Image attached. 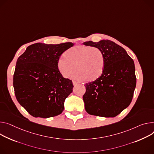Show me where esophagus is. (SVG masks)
<instances>
[{
    "label": "esophagus",
    "mask_w": 154,
    "mask_h": 154,
    "mask_svg": "<svg viewBox=\"0 0 154 154\" xmlns=\"http://www.w3.org/2000/svg\"><path fill=\"white\" fill-rule=\"evenodd\" d=\"M72 83H73V85H74V86L77 85L78 84V83H78L77 82H76V81H73V82H72Z\"/></svg>",
    "instance_id": "obj_1"
}]
</instances>
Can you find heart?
<instances>
[{
  "label": "heart",
  "instance_id": "b5f03b06",
  "mask_svg": "<svg viewBox=\"0 0 154 154\" xmlns=\"http://www.w3.org/2000/svg\"><path fill=\"white\" fill-rule=\"evenodd\" d=\"M63 57L59 60L58 67L65 78L74 77L78 71L80 78L92 82L103 74L105 64L104 54L96 47L78 45L66 51Z\"/></svg>",
  "mask_w": 154,
  "mask_h": 154
}]
</instances>
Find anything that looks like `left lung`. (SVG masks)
Here are the masks:
<instances>
[{"label":"left lung","instance_id":"8db88e82","mask_svg":"<svg viewBox=\"0 0 154 154\" xmlns=\"http://www.w3.org/2000/svg\"><path fill=\"white\" fill-rule=\"evenodd\" d=\"M83 45L101 50L105 61L101 75L85 85V110L90 115L114 117L132 101L136 84L134 61L123 47L109 40Z\"/></svg>","mask_w":154,"mask_h":154}]
</instances>
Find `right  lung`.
Here are the masks:
<instances>
[{"instance_id": "1", "label": "right lung", "mask_w": 154, "mask_h": 154, "mask_svg": "<svg viewBox=\"0 0 154 154\" xmlns=\"http://www.w3.org/2000/svg\"><path fill=\"white\" fill-rule=\"evenodd\" d=\"M74 45L36 43L18 58L14 90L18 103L32 116L48 118L62 113L64 101L74 85L72 80L63 77L58 63L63 53Z\"/></svg>"}]
</instances>
